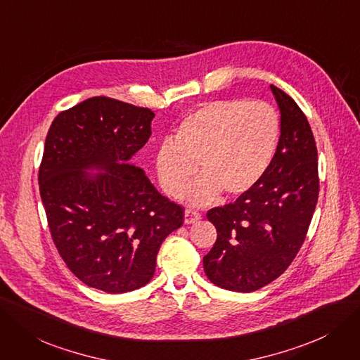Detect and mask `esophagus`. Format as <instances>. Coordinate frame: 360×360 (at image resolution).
<instances>
[{"mask_svg": "<svg viewBox=\"0 0 360 360\" xmlns=\"http://www.w3.org/2000/svg\"><path fill=\"white\" fill-rule=\"evenodd\" d=\"M200 219V214L195 210H186L184 211V223L186 224H192L196 223Z\"/></svg>", "mask_w": 360, "mask_h": 360, "instance_id": "esophagus-1", "label": "esophagus"}]
</instances>
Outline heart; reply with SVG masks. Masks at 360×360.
Masks as SVG:
<instances>
[{"label":"heart","instance_id":"heart-1","mask_svg":"<svg viewBox=\"0 0 360 360\" xmlns=\"http://www.w3.org/2000/svg\"><path fill=\"white\" fill-rule=\"evenodd\" d=\"M281 118L276 109L245 98H227L200 106L186 117L172 140L156 150L155 167L161 188L179 196L196 171L183 198L207 205L221 192L236 198L263 179L276 153Z\"/></svg>","mask_w":360,"mask_h":360}]
</instances>
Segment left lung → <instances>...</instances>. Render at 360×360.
<instances>
[{"instance_id":"left-lung-1","label":"left lung","mask_w":360,"mask_h":360,"mask_svg":"<svg viewBox=\"0 0 360 360\" xmlns=\"http://www.w3.org/2000/svg\"><path fill=\"white\" fill-rule=\"evenodd\" d=\"M281 110L279 145L263 179L207 219L217 240L204 257L207 278L220 288L252 292L279 278L306 239L319 195L318 149L306 115L270 85Z\"/></svg>"}]
</instances>
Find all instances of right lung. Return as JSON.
Listing matches in <instances>:
<instances>
[{
    "label": "right lung",
    "instance_id": "obj_1",
    "mask_svg": "<svg viewBox=\"0 0 360 360\" xmlns=\"http://www.w3.org/2000/svg\"><path fill=\"white\" fill-rule=\"evenodd\" d=\"M153 118L91 97L57 115L46 137L38 181L54 245L81 282L109 294L145 286L161 243L183 224L184 210L131 162Z\"/></svg>",
    "mask_w": 360,
    "mask_h": 360
}]
</instances>
